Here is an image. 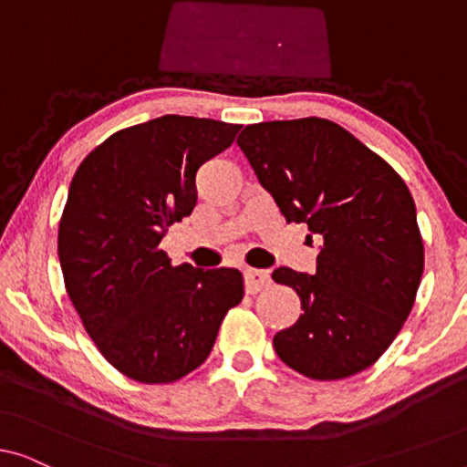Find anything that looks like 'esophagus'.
<instances>
[{"label": "esophagus", "mask_w": 467, "mask_h": 467, "mask_svg": "<svg viewBox=\"0 0 467 467\" xmlns=\"http://www.w3.org/2000/svg\"><path fill=\"white\" fill-rule=\"evenodd\" d=\"M270 285H272V278H270V272H267V270H253V267L244 270L246 293H259V291L267 289Z\"/></svg>", "instance_id": "1"}]
</instances>
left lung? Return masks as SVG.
Here are the masks:
<instances>
[{"label": "left lung", "mask_w": 467, "mask_h": 467, "mask_svg": "<svg viewBox=\"0 0 467 467\" xmlns=\"http://www.w3.org/2000/svg\"><path fill=\"white\" fill-rule=\"evenodd\" d=\"M238 146L289 223L321 240L317 272L276 267L302 299L274 336L286 366L317 380L372 366L410 315L423 276L417 206L391 165L327 119L246 125Z\"/></svg>", "instance_id": "8db88e82"}]
</instances>
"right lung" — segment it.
I'll list each match as a JSON object with an SVG mask.
<instances>
[{"label":"right lung","mask_w":467,"mask_h":467,"mask_svg":"<svg viewBox=\"0 0 467 467\" xmlns=\"http://www.w3.org/2000/svg\"><path fill=\"white\" fill-rule=\"evenodd\" d=\"M238 131L165 114L112 133L69 184L59 223L67 296L99 353L133 380L159 385L200 368L244 297L234 267H174L159 248L171 223L193 213L197 170Z\"/></svg>","instance_id":"obj_1"}]
</instances>
